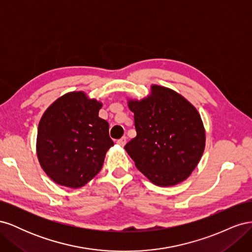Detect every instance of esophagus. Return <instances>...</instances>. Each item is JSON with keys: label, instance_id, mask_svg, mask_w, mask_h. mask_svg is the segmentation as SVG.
Returning a JSON list of instances; mask_svg holds the SVG:
<instances>
[{"label": "esophagus", "instance_id": "34e87169", "mask_svg": "<svg viewBox=\"0 0 252 252\" xmlns=\"http://www.w3.org/2000/svg\"><path fill=\"white\" fill-rule=\"evenodd\" d=\"M126 142H127V138H126V136H123V138H121L117 141V144L120 145V146H125Z\"/></svg>", "mask_w": 252, "mask_h": 252}]
</instances>
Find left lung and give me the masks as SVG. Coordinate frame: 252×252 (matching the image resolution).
I'll return each instance as SVG.
<instances>
[{"mask_svg": "<svg viewBox=\"0 0 252 252\" xmlns=\"http://www.w3.org/2000/svg\"><path fill=\"white\" fill-rule=\"evenodd\" d=\"M136 136L127 154L155 185L168 187L185 181L199 164L206 134L199 111L170 88L151 85L142 100H128Z\"/></svg>", "mask_w": 252, "mask_h": 252, "instance_id": "8db88e82", "label": "left lung"}]
</instances>
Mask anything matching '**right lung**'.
Listing matches in <instances>:
<instances>
[{
    "label": "right lung",
    "instance_id": "add662e5",
    "mask_svg": "<svg viewBox=\"0 0 252 252\" xmlns=\"http://www.w3.org/2000/svg\"><path fill=\"white\" fill-rule=\"evenodd\" d=\"M103 104L84 91L60 96L43 113L36 155L48 177L61 186L80 188L100 172L113 146L109 124L98 117Z\"/></svg>",
    "mask_w": 252,
    "mask_h": 252
}]
</instances>
